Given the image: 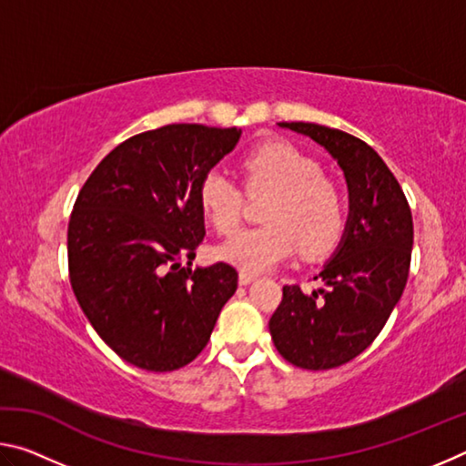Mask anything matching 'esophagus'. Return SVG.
Listing matches in <instances>:
<instances>
[{"label":"esophagus","mask_w":466,"mask_h":466,"mask_svg":"<svg viewBox=\"0 0 466 466\" xmlns=\"http://www.w3.org/2000/svg\"><path fill=\"white\" fill-rule=\"evenodd\" d=\"M257 279V275H252V273H247V271H240L238 273V283L240 286H248V283H252Z\"/></svg>","instance_id":"esophagus-1"}]
</instances>
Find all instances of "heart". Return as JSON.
Masks as SVG:
<instances>
[{"label": "heart", "mask_w": 466, "mask_h": 466, "mask_svg": "<svg viewBox=\"0 0 466 466\" xmlns=\"http://www.w3.org/2000/svg\"><path fill=\"white\" fill-rule=\"evenodd\" d=\"M244 183L250 193H273L263 211L265 226L247 228L219 244L216 255L247 273H261L299 255L317 258L335 248L345 226L337 187L320 177L310 156L286 141H269L244 156ZM199 205L218 232L240 222L242 188L224 168H211L199 183Z\"/></svg>", "instance_id": "heart-1"}]
</instances>
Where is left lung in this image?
<instances>
[{"label":"left lung","mask_w":466,"mask_h":466,"mask_svg":"<svg viewBox=\"0 0 466 466\" xmlns=\"http://www.w3.org/2000/svg\"><path fill=\"white\" fill-rule=\"evenodd\" d=\"M325 147L350 193L341 242L304 294L283 286L269 320L278 351L304 370H330L374 341L403 296L413 248V218L403 188L366 141L317 123H278Z\"/></svg>","instance_id":"obj_1"}]
</instances>
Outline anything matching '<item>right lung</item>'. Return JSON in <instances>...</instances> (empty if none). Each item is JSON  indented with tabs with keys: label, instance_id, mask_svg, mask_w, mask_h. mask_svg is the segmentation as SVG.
<instances>
[{
	"label": "right lung",
	"instance_id": "1",
	"mask_svg": "<svg viewBox=\"0 0 466 466\" xmlns=\"http://www.w3.org/2000/svg\"><path fill=\"white\" fill-rule=\"evenodd\" d=\"M240 136L188 123L139 133L77 195L69 281L94 330L131 366L172 372L193 361L238 288L234 267L193 258L205 236L199 183Z\"/></svg>",
	"mask_w": 466,
	"mask_h": 466
}]
</instances>
